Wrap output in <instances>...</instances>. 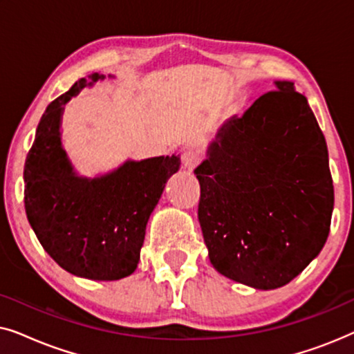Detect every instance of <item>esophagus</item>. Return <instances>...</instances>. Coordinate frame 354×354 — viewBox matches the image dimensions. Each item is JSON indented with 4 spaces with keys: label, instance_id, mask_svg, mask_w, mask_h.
I'll list each match as a JSON object with an SVG mask.
<instances>
[{
    "label": "esophagus",
    "instance_id": "obj_1",
    "mask_svg": "<svg viewBox=\"0 0 354 354\" xmlns=\"http://www.w3.org/2000/svg\"><path fill=\"white\" fill-rule=\"evenodd\" d=\"M201 159L203 156L198 149H187V151L182 154V164L183 167L188 169V171H193V169L201 162Z\"/></svg>",
    "mask_w": 354,
    "mask_h": 354
}]
</instances>
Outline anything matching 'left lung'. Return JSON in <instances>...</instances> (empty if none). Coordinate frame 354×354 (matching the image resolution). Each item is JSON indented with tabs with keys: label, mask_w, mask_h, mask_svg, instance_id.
Listing matches in <instances>:
<instances>
[{
	"label": "left lung",
	"mask_w": 354,
	"mask_h": 354,
	"mask_svg": "<svg viewBox=\"0 0 354 354\" xmlns=\"http://www.w3.org/2000/svg\"><path fill=\"white\" fill-rule=\"evenodd\" d=\"M230 119L195 169L198 219L217 272L283 287L321 253L333 211L324 133L292 82Z\"/></svg>",
	"instance_id": "8db88e82"
}]
</instances>
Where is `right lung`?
<instances>
[{
    "label": "right lung",
    "mask_w": 354,
    "mask_h": 354,
    "mask_svg": "<svg viewBox=\"0 0 354 354\" xmlns=\"http://www.w3.org/2000/svg\"><path fill=\"white\" fill-rule=\"evenodd\" d=\"M101 79L95 72L77 80L48 104L24 166V203L38 241L62 269L118 280L137 269L149 214L180 158L129 161L108 176L77 177L61 147L62 104Z\"/></svg>",
    "instance_id": "add662e5"
}]
</instances>
